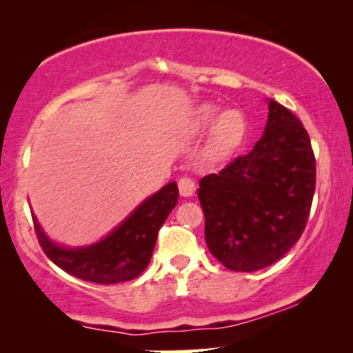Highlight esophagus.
<instances>
[{
    "label": "esophagus",
    "mask_w": 353,
    "mask_h": 353,
    "mask_svg": "<svg viewBox=\"0 0 353 353\" xmlns=\"http://www.w3.org/2000/svg\"><path fill=\"white\" fill-rule=\"evenodd\" d=\"M178 190H180V194L183 197H190L194 194L196 191V183L191 180V178L188 176H183L178 180Z\"/></svg>",
    "instance_id": "1"
}]
</instances>
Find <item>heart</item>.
I'll return each mask as SVG.
<instances>
[{
	"mask_svg": "<svg viewBox=\"0 0 353 353\" xmlns=\"http://www.w3.org/2000/svg\"><path fill=\"white\" fill-rule=\"evenodd\" d=\"M212 127L209 152L215 159L228 157L243 141L248 122L244 114L236 108L220 110L215 104H202L196 110L192 128L201 133Z\"/></svg>",
	"mask_w": 353,
	"mask_h": 353,
	"instance_id": "b5f03b06",
	"label": "heart"
}]
</instances>
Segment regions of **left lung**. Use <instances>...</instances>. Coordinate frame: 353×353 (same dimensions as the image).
<instances>
[{"label":"left lung","instance_id":"left-lung-1","mask_svg":"<svg viewBox=\"0 0 353 353\" xmlns=\"http://www.w3.org/2000/svg\"><path fill=\"white\" fill-rule=\"evenodd\" d=\"M252 151L199 181L205 243L233 272H257L283 257L305 230L316 161L301 120L276 101Z\"/></svg>","mask_w":353,"mask_h":353}]
</instances>
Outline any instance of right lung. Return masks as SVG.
<instances>
[{"instance_id":"obj_1","label":"right lung","mask_w":353,"mask_h":353,"mask_svg":"<svg viewBox=\"0 0 353 353\" xmlns=\"http://www.w3.org/2000/svg\"><path fill=\"white\" fill-rule=\"evenodd\" d=\"M178 202L176 183L172 181L148 197L109 236L93 245L67 249L52 243L32 215L43 252L72 276L98 284H115L139 276L151 260L157 234Z\"/></svg>"}]
</instances>
